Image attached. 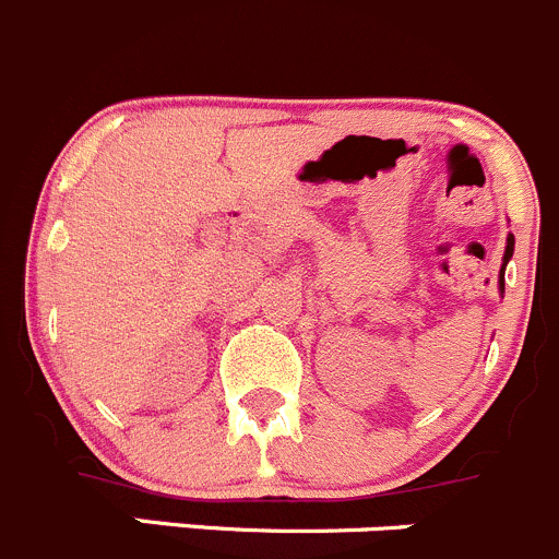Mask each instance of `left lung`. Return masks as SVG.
Instances as JSON below:
<instances>
[{"mask_svg":"<svg viewBox=\"0 0 559 559\" xmlns=\"http://www.w3.org/2000/svg\"><path fill=\"white\" fill-rule=\"evenodd\" d=\"M513 257V235H508V246H506V257H502V270H506V264H508V259ZM502 275H500V289H502Z\"/></svg>","mask_w":559,"mask_h":559,"instance_id":"obj_1","label":"left lung"}]
</instances>
